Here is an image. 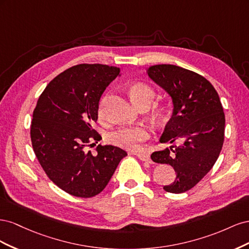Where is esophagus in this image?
<instances>
[{
  "mask_svg": "<svg viewBox=\"0 0 249 249\" xmlns=\"http://www.w3.org/2000/svg\"><path fill=\"white\" fill-rule=\"evenodd\" d=\"M136 155V154H135ZM137 157L139 158V159L141 160V161H143V162H148V163H152L150 161V157L148 156V155H145V154H137Z\"/></svg>",
  "mask_w": 249,
  "mask_h": 249,
  "instance_id": "34e87169",
  "label": "esophagus"
}]
</instances>
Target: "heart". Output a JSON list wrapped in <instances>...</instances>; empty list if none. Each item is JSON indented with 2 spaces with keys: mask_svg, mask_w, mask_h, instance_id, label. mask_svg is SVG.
I'll list each match as a JSON object with an SVG mask.
<instances>
[{
  "mask_svg": "<svg viewBox=\"0 0 249 249\" xmlns=\"http://www.w3.org/2000/svg\"><path fill=\"white\" fill-rule=\"evenodd\" d=\"M129 93L133 103L138 106L142 103H152L155 97L154 89L145 83H134L129 88ZM106 99L101 102L99 108V115L101 118L105 114V103ZM149 138V131L144 125L124 126L112 132L109 135L110 141L119 147L129 150H137L140 148L141 143Z\"/></svg>",
  "mask_w": 249,
  "mask_h": 249,
  "instance_id": "heart-1",
  "label": "heart"
}]
</instances>
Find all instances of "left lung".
I'll return each mask as SVG.
<instances>
[{
    "mask_svg": "<svg viewBox=\"0 0 249 249\" xmlns=\"http://www.w3.org/2000/svg\"><path fill=\"white\" fill-rule=\"evenodd\" d=\"M148 77L168 93L172 113L161 143L179 141L150 156L156 163L171 165L175 182L164 186L170 193L190 190L213 167L224 140L225 117L213 85L200 74L172 64H158L146 70Z\"/></svg>",
    "mask_w": 249,
    "mask_h": 249,
    "instance_id": "obj_1",
    "label": "left lung"
}]
</instances>
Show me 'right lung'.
Masks as SVG:
<instances>
[{
    "label": "right lung",
    "instance_id": "1",
    "mask_svg": "<svg viewBox=\"0 0 249 249\" xmlns=\"http://www.w3.org/2000/svg\"><path fill=\"white\" fill-rule=\"evenodd\" d=\"M117 76L120 70L114 66H72L53 79L37 101L31 124L33 150L52 182L73 196L101 193L127 155L110 144L97 145L94 155L87 148L102 139L92 125L101 96Z\"/></svg>",
    "mask_w": 249,
    "mask_h": 249
}]
</instances>
